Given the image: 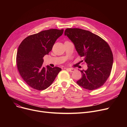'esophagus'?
Returning a JSON list of instances; mask_svg holds the SVG:
<instances>
[{
	"mask_svg": "<svg viewBox=\"0 0 127 127\" xmlns=\"http://www.w3.org/2000/svg\"><path fill=\"white\" fill-rule=\"evenodd\" d=\"M68 71H70V72H74L75 70V68H68L66 69Z\"/></svg>",
	"mask_w": 127,
	"mask_h": 127,
	"instance_id": "esophagus-1",
	"label": "esophagus"
}]
</instances>
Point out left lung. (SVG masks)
Returning a JSON list of instances; mask_svg holds the SVG:
<instances>
[{"mask_svg":"<svg viewBox=\"0 0 127 127\" xmlns=\"http://www.w3.org/2000/svg\"><path fill=\"white\" fill-rule=\"evenodd\" d=\"M74 44L75 48L88 66L80 70L82 78L77 81L80 86L89 90L101 87L109 77L113 57L108 44L98 35L79 28H67L64 32Z\"/></svg>","mask_w":127,"mask_h":127,"instance_id":"8db88e82","label":"left lung"}]
</instances>
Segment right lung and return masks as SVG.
<instances>
[{
    "instance_id": "add662e5",
    "label": "right lung",
    "mask_w": 127,
    "mask_h": 127,
    "mask_svg": "<svg viewBox=\"0 0 127 127\" xmlns=\"http://www.w3.org/2000/svg\"><path fill=\"white\" fill-rule=\"evenodd\" d=\"M64 29L42 31L25 38L19 45L16 55L18 71L24 81L31 88L38 91L51 85L61 69L43 67V57L48 55L56 40Z\"/></svg>"
}]
</instances>
